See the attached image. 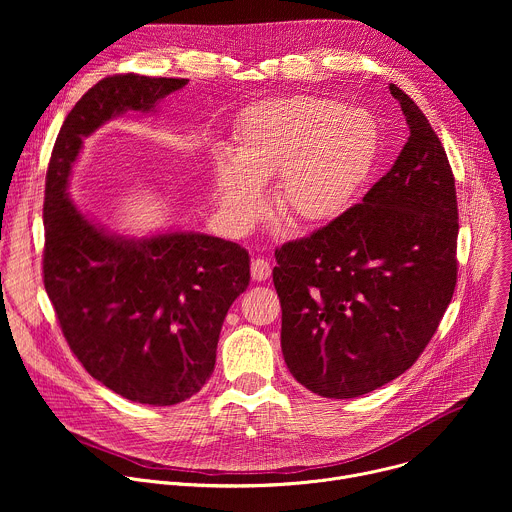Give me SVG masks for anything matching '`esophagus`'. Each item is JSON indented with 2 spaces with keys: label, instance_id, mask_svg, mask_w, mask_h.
Listing matches in <instances>:
<instances>
[{
  "label": "esophagus",
  "instance_id": "34e87169",
  "mask_svg": "<svg viewBox=\"0 0 512 512\" xmlns=\"http://www.w3.org/2000/svg\"><path fill=\"white\" fill-rule=\"evenodd\" d=\"M251 277L255 281H265L271 277V265L267 259H253L251 263Z\"/></svg>",
  "mask_w": 512,
  "mask_h": 512
}]
</instances>
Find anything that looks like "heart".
<instances>
[{
  "label": "heart",
  "mask_w": 512,
  "mask_h": 512,
  "mask_svg": "<svg viewBox=\"0 0 512 512\" xmlns=\"http://www.w3.org/2000/svg\"><path fill=\"white\" fill-rule=\"evenodd\" d=\"M379 125L362 109L314 97H273L243 109L235 154L212 158L227 223L247 231L265 208L261 186L275 180L277 212L296 229L332 223L358 196L379 158Z\"/></svg>",
  "instance_id": "1"
}]
</instances>
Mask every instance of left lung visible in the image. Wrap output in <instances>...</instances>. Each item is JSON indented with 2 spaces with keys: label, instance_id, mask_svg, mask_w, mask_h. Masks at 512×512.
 <instances>
[{
  "label": "left lung",
  "instance_id": "1",
  "mask_svg": "<svg viewBox=\"0 0 512 512\" xmlns=\"http://www.w3.org/2000/svg\"><path fill=\"white\" fill-rule=\"evenodd\" d=\"M409 137L393 168L310 237L275 249L281 350L312 393L352 399L403 375L458 279L456 182L440 137L397 85Z\"/></svg>",
  "mask_w": 512,
  "mask_h": 512
}]
</instances>
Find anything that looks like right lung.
Here are the masks:
<instances>
[{"label": "right lung", "mask_w": 512, "mask_h": 512, "mask_svg": "<svg viewBox=\"0 0 512 512\" xmlns=\"http://www.w3.org/2000/svg\"><path fill=\"white\" fill-rule=\"evenodd\" d=\"M188 79L115 75L72 107L44 192V287L87 373L143 405H176L210 379L231 304L249 285V253L194 231L129 239L79 210L66 188L83 137L125 111L150 113Z\"/></svg>", "instance_id": "obj_1"}]
</instances>
